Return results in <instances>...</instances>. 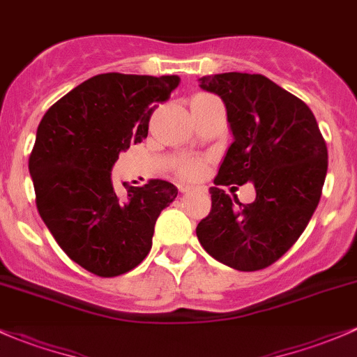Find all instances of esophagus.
Listing matches in <instances>:
<instances>
[{
  "label": "esophagus",
  "instance_id": "esophagus-1",
  "mask_svg": "<svg viewBox=\"0 0 357 357\" xmlns=\"http://www.w3.org/2000/svg\"><path fill=\"white\" fill-rule=\"evenodd\" d=\"M178 190H180V192H182V194H189V192H195V190H199V187L189 185V183H180Z\"/></svg>",
  "mask_w": 357,
  "mask_h": 357
}]
</instances>
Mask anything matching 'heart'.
<instances>
[{"label":"heart","mask_w":357,"mask_h":357,"mask_svg":"<svg viewBox=\"0 0 357 357\" xmlns=\"http://www.w3.org/2000/svg\"><path fill=\"white\" fill-rule=\"evenodd\" d=\"M202 170V162L194 158L183 160L182 163L178 165V174L183 175V177H197Z\"/></svg>","instance_id":"heart-1"}]
</instances>
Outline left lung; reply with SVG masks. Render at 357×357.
I'll return each mask as SVG.
<instances>
[{
	"instance_id": "1",
	"label": "left lung",
	"mask_w": 357,
	"mask_h": 357,
	"mask_svg": "<svg viewBox=\"0 0 357 357\" xmlns=\"http://www.w3.org/2000/svg\"><path fill=\"white\" fill-rule=\"evenodd\" d=\"M226 107L233 143L197 238L211 257L236 271L271 266L293 247L315 213L327 175V144L310 107L262 75L221 73L199 78ZM252 181L256 201L241 205L221 185Z\"/></svg>"
}]
</instances>
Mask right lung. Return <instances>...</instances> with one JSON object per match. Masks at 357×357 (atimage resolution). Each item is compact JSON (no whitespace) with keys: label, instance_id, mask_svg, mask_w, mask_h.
<instances>
[{"label":"right lung","instance_id":"obj_1","mask_svg":"<svg viewBox=\"0 0 357 357\" xmlns=\"http://www.w3.org/2000/svg\"><path fill=\"white\" fill-rule=\"evenodd\" d=\"M178 83L177 75H97L57 100L37 128L29 172L42 221L71 260L100 278L148 255L160 213L177 197L165 180L122 182L121 194L112 168L148 136L153 110Z\"/></svg>","mask_w":357,"mask_h":357}]
</instances>
